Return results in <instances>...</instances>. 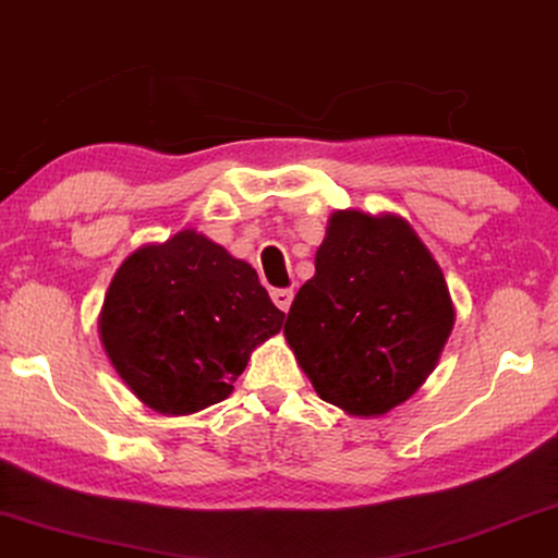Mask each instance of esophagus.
<instances>
[{
  "label": "esophagus",
  "mask_w": 558,
  "mask_h": 558,
  "mask_svg": "<svg viewBox=\"0 0 558 558\" xmlns=\"http://www.w3.org/2000/svg\"><path fill=\"white\" fill-rule=\"evenodd\" d=\"M293 288H278V290H272L270 293V298H272V303H276L282 313H288V307H290V303H293Z\"/></svg>",
  "instance_id": "obj_1"
}]
</instances>
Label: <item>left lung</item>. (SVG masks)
Listing matches in <instances>:
<instances>
[{
  "instance_id": "8db88e82",
  "label": "left lung",
  "mask_w": 558,
  "mask_h": 558,
  "mask_svg": "<svg viewBox=\"0 0 558 558\" xmlns=\"http://www.w3.org/2000/svg\"><path fill=\"white\" fill-rule=\"evenodd\" d=\"M451 328L444 272L409 222L338 210L282 332L323 401L384 415L428 378Z\"/></svg>"
}]
</instances>
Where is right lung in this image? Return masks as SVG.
Returning a JSON list of instances; mask_svg holds the SVG:
<instances>
[{
	"label": "right lung",
	"instance_id": "right-lung-1",
	"mask_svg": "<svg viewBox=\"0 0 558 558\" xmlns=\"http://www.w3.org/2000/svg\"><path fill=\"white\" fill-rule=\"evenodd\" d=\"M286 313L245 260L182 230L120 265L99 313L107 359L140 401L187 415L226 401Z\"/></svg>",
	"mask_w": 558,
	"mask_h": 558
}]
</instances>
